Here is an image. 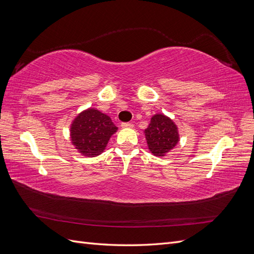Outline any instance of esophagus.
Segmentation results:
<instances>
[{"label":"esophagus","instance_id":"esophagus-1","mask_svg":"<svg viewBox=\"0 0 254 254\" xmlns=\"http://www.w3.org/2000/svg\"><path fill=\"white\" fill-rule=\"evenodd\" d=\"M122 127L123 128H132L133 125L131 123H122Z\"/></svg>","mask_w":254,"mask_h":254}]
</instances>
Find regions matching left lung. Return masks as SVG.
Listing matches in <instances>:
<instances>
[{
  "instance_id": "8db88e82",
  "label": "left lung",
  "mask_w": 254,
  "mask_h": 254,
  "mask_svg": "<svg viewBox=\"0 0 254 254\" xmlns=\"http://www.w3.org/2000/svg\"><path fill=\"white\" fill-rule=\"evenodd\" d=\"M144 134L148 149L156 157H165L180 140L178 127L163 113H157L151 117Z\"/></svg>"
}]
</instances>
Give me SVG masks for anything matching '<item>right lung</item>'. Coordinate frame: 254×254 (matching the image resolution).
I'll return each instance as SVG.
<instances>
[{"label": "right lung", "mask_w": 254, "mask_h": 254, "mask_svg": "<svg viewBox=\"0 0 254 254\" xmlns=\"http://www.w3.org/2000/svg\"><path fill=\"white\" fill-rule=\"evenodd\" d=\"M117 130L118 127L110 117L97 109L89 108L73 120L70 128L71 142L82 156L96 157L104 152Z\"/></svg>", "instance_id": "obj_1"}]
</instances>
